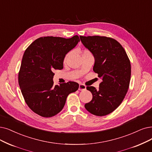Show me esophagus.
<instances>
[{
	"instance_id": "esophagus-1",
	"label": "esophagus",
	"mask_w": 152,
	"mask_h": 152,
	"mask_svg": "<svg viewBox=\"0 0 152 152\" xmlns=\"http://www.w3.org/2000/svg\"><path fill=\"white\" fill-rule=\"evenodd\" d=\"M86 89V86L83 84H80L79 87H78V90H85Z\"/></svg>"
}]
</instances>
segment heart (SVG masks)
Instances as JSON below:
<instances>
[{
    "instance_id": "1",
    "label": "heart",
    "mask_w": 152,
    "mask_h": 152,
    "mask_svg": "<svg viewBox=\"0 0 152 152\" xmlns=\"http://www.w3.org/2000/svg\"><path fill=\"white\" fill-rule=\"evenodd\" d=\"M86 53H91L88 50H83L82 51V55H83V54H86ZM69 56V53H67V54H66V56L64 57V61H65V60H66V58H67Z\"/></svg>"
}]
</instances>
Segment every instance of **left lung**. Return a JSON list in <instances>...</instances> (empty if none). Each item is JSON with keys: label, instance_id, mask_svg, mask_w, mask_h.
Masks as SVG:
<instances>
[{"label": "left lung", "instance_id": "8db88e82", "mask_svg": "<svg viewBox=\"0 0 152 152\" xmlns=\"http://www.w3.org/2000/svg\"><path fill=\"white\" fill-rule=\"evenodd\" d=\"M80 38L92 53L95 58L93 70L102 79L99 89L87 87L93 97L85 108L96 116H105L121 104L127 93L131 77L130 60L124 47L112 38L98 35Z\"/></svg>", "mask_w": 152, "mask_h": 152}]
</instances>
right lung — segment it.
Listing matches in <instances>:
<instances>
[{
	"label": "right lung",
	"instance_id": "right-lung-1",
	"mask_svg": "<svg viewBox=\"0 0 152 152\" xmlns=\"http://www.w3.org/2000/svg\"><path fill=\"white\" fill-rule=\"evenodd\" d=\"M80 42L78 35L70 39L42 37L30 44L22 60L18 76L21 92L28 107L43 117H51L61 111L67 96L79 85L69 82L53 86L55 70L64 68L65 55Z\"/></svg>",
	"mask_w": 152,
	"mask_h": 152
}]
</instances>
